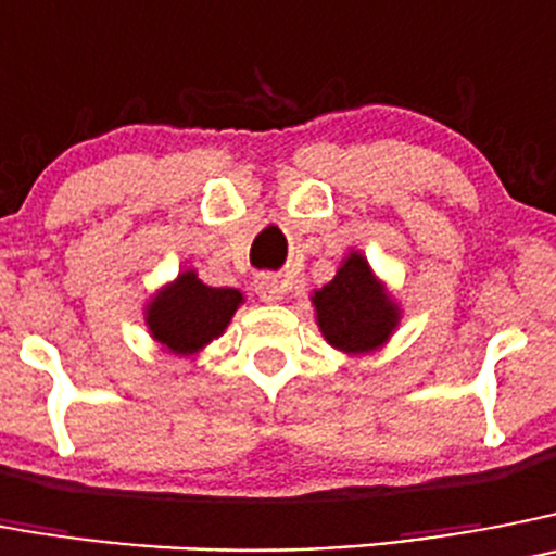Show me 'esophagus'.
<instances>
[{"instance_id":"34e87169","label":"esophagus","mask_w":556,"mask_h":556,"mask_svg":"<svg viewBox=\"0 0 556 556\" xmlns=\"http://www.w3.org/2000/svg\"><path fill=\"white\" fill-rule=\"evenodd\" d=\"M256 292L264 303H278L283 300V283L278 281V275H258Z\"/></svg>"}]
</instances>
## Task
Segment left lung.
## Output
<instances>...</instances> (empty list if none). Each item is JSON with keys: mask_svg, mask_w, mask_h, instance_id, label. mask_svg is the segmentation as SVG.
<instances>
[{"mask_svg": "<svg viewBox=\"0 0 556 556\" xmlns=\"http://www.w3.org/2000/svg\"><path fill=\"white\" fill-rule=\"evenodd\" d=\"M312 300L328 344L350 355L378 350L400 323V308L361 253H350L333 281L317 289Z\"/></svg>", "mask_w": 556, "mask_h": 556, "instance_id": "1", "label": "left lung"}]
</instances>
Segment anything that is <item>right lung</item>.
<instances>
[{
  "instance_id": "obj_1",
  "label": "right lung",
  "mask_w": 556,
  "mask_h": 556,
  "mask_svg": "<svg viewBox=\"0 0 556 556\" xmlns=\"http://www.w3.org/2000/svg\"><path fill=\"white\" fill-rule=\"evenodd\" d=\"M239 303L242 292L206 287L190 269L151 300L146 323L170 353L192 355L228 328Z\"/></svg>"
}]
</instances>
